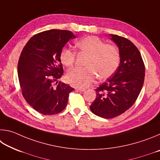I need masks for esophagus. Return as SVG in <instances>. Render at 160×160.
<instances>
[{
  "label": "esophagus",
  "mask_w": 160,
  "mask_h": 160,
  "mask_svg": "<svg viewBox=\"0 0 160 160\" xmlns=\"http://www.w3.org/2000/svg\"><path fill=\"white\" fill-rule=\"evenodd\" d=\"M76 90L80 91V92H85V89H82V88H76Z\"/></svg>",
  "instance_id": "1"
}]
</instances>
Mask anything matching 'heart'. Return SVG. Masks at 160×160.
I'll return each mask as SVG.
<instances>
[{"mask_svg":"<svg viewBox=\"0 0 160 160\" xmlns=\"http://www.w3.org/2000/svg\"><path fill=\"white\" fill-rule=\"evenodd\" d=\"M81 53L88 54L85 68H74L66 75V79L78 88H88L97 76L99 79L109 78L117 70L121 63V53L118 48L112 44H105L95 36H88L77 42ZM76 53L68 47H64L59 54V59L64 66H73Z\"/></svg>","mask_w":160,"mask_h":160,"instance_id":"heart-1","label":"heart"}]
</instances>
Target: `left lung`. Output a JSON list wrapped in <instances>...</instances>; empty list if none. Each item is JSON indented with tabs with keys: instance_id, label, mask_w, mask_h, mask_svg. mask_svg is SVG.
<instances>
[{
	"instance_id": "left-lung-1",
	"label": "left lung",
	"mask_w": 160,
	"mask_h": 160,
	"mask_svg": "<svg viewBox=\"0 0 160 160\" xmlns=\"http://www.w3.org/2000/svg\"><path fill=\"white\" fill-rule=\"evenodd\" d=\"M111 37L120 51V66L96 89V99L90 107L92 112L104 118L116 117L130 109L138 97L145 79V64L138 48L125 37Z\"/></svg>"
}]
</instances>
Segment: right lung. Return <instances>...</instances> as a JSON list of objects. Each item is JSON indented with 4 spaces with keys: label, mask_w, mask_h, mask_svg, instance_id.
Wrapping results in <instances>:
<instances>
[{
    "label": "right lung",
    "mask_w": 160,
    "mask_h": 160,
    "mask_svg": "<svg viewBox=\"0 0 160 160\" xmlns=\"http://www.w3.org/2000/svg\"><path fill=\"white\" fill-rule=\"evenodd\" d=\"M75 37L68 30L44 31L32 37L22 51L18 65L22 94L34 109L42 114L61 112L66 107L70 92L74 90L62 82H54L63 74L59 59L61 51Z\"/></svg>",
    "instance_id": "right-lung-1"
}]
</instances>
